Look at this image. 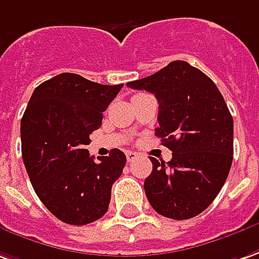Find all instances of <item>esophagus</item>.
Listing matches in <instances>:
<instances>
[{
    "mask_svg": "<svg viewBox=\"0 0 259 259\" xmlns=\"http://www.w3.org/2000/svg\"><path fill=\"white\" fill-rule=\"evenodd\" d=\"M137 157H139V154H137V153H135V151H127V153H126V158H127V161H129V162L135 161Z\"/></svg>",
    "mask_w": 259,
    "mask_h": 259,
    "instance_id": "obj_1",
    "label": "esophagus"
}]
</instances>
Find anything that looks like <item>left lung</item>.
I'll return each instance as SVG.
<instances>
[{
	"mask_svg": "<svg viewBox=\"0 0 259 259\" xmlns=\"http://www.w3.org/2000/svg\"><path fill=\"white\" fill-rule=\"evenodd\" d=\"M158 101L155 136L172 151L168 162L150 157L144 181L150 205L161 216L185 220L210 205L233 162V117L216 84L182 60L146 78L127 82Z\"/></svg>",
	"mask_w": 259,
	"mask_h": 259,
	"instance_id": "obj_1",
	"label": "left lung"
}]
</instances>
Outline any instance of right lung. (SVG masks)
I'll list each match as a JSON object with an SVG mask.
<instances>
[{
	"label": "right lung",
	"mask_w": 259,
	"mask_h": 259,
	"mask_svg": "<svg viewBox=\"0 0 259 259\" xmlns=\"http://www.w3.org/2000/svg\"><path fill=\"white\" fill-rule=\"evenodd\" d=\"M122 87L63 73L41 82L29 99L21 120L23 164L41 203L64 223H92L109 207L126 155L113 148L94 160L87 146Z\"/></svg>",
	"instance_id": "obj_1"
}]
</instances>
